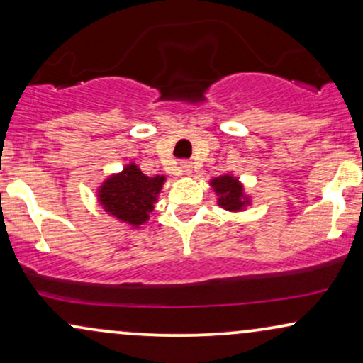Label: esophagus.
Returning <instances> with one entry per match:
<instances>
[{
    "label": "esophagus",
    "instance_id": "1",
    "mask_svg": "<svg viewBox=\"0 0 363 363\" xmlns=\"http://www.w3.org/2000/svg\"><path fill=\"white\" fill-rule=\"evenodd\" d=\"M181 170H182V174H184V176H191V174H193V164H191L189 160H182Z\"/></svg>",
    "mask_w": 363,
    "mask_h": 363
}]
</instances>
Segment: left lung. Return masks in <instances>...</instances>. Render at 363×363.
Segmentation results:
<instances>
[{
  "mask_svg": "<svg viewBox=\"0 0 363 363\" xmlns=\"http://www.w3.org/2000/svg\"><path fill=\"white\" fill-rule=\"evenodd\" d=\"M209 186L213 187V191L218 196V206L226 209V211H243L252 203L250 196L245 194L242 182L238 181V177L231 176V174L211 179Z\"/></svg>",
  "mask_w": 363,
  "mask_h": 363,
  "instance_id": "1",
  "label": "left lung"
}]
</instances>
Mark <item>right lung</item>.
I'll return each instance as SVG.
<instances>
[{
    "label": "right lung",
    "mask_w": 363,
    "mask_h": 363,
    "mask_svg": "<svg viewBox=\"0 0 363 363\" xmlns=\"http://www.w3.org/2000/svg\"><path fill=\"white\" fill-rule=\"evenodd\" d=\"M164 182L165 176L148 177L137 164L130 162L121 172L104 179L96 196L108 215L132 228H140L150 218L148 213L154 209Z\"/></svg>",
    "instance_id": "1"
}]
</instances>
